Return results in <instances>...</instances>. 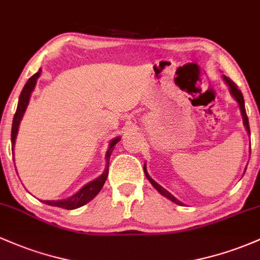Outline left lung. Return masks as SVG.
Here are the masks:
<instances>
[{
	"mask_svg": "<svg viewBox=\"0 0 260 260\" xmlns=\"http://www.w3.org/2000/svg\"><path fill=\"white\" fill-rule=\"evenodd\" d=\"M222 79L224 80V82H226V84H227L228 88H230V92H231V95H232V98L235 99L236 101H237V104L239 105V110H241L242 118H243V124H244V127H246L247 133H248V135L250 136L249 122H248V117H247V113H246V107H244V99H243V95H242L241 90H239V88L237 87V85H236L235 82H233L232 80H231L230 78H227L226 75H222ZM246 169H247V168H246ZM144 174H145V176H147L148 180H149L150 184H152L153 186L155 187V190H158V192H159V193H161L162 196H165V198H167V199H169L170 201H173V202H175V204L180 205V206H182V205H184V204H182L181 201H179L178 199L174 198V196L172 195V193L169 192V191L165 190L164 187L160 186V185L158 184V182L154 181L153 179L150 178L149 174H148V172H147V165H145V164H144Z\"/></svg>",
	"mask_w": 260,
	"mask_h": 260,
	"instance_id": "left-lung-1",
	"label": "left lung"
}]
</instances>
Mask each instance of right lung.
I'll return each mask as SVG.
<instances>
[{"label": "right lung", "mask_w": 260, "mask_h": 260, "mask_svg": "<svg viewBox=\"0 0 260 260\" xmlns=\"http://www.w3.org/2000/svg\"><path fill=\"white\" fill-rule=\"evenodd\" d=\"M42 70L39 69L38 73H36L34 75L27 81V84L24 85L23 90H22L21 95H19L18 100V106H17L16 115L13 117V123H12V132H11V143H12V154H14V144H16V138L17 135H18V128L19 124H21L22 118H23L25 110H27L28 104H29L30 95L34 91V87L37 85V80L41 76ZM121 141V137H116V138L111 139L110 144H108V149L106 152V168H105L104 173L96 178L95 180L87 182L86 185L80 189L78 192L74 193L70 198L64 199V200H44V204L50 205V206L55 207H61V209L65 210H75L79 209V207L84 206L85 204L90 202L91 200L95 198L96 195L101 191L102 187H104L105 182H106V179L108 176V164H110V158L111 154H112V150L115 149V145Z\"/></svg>", "instance_id": "obj_1"}]
</instances>
